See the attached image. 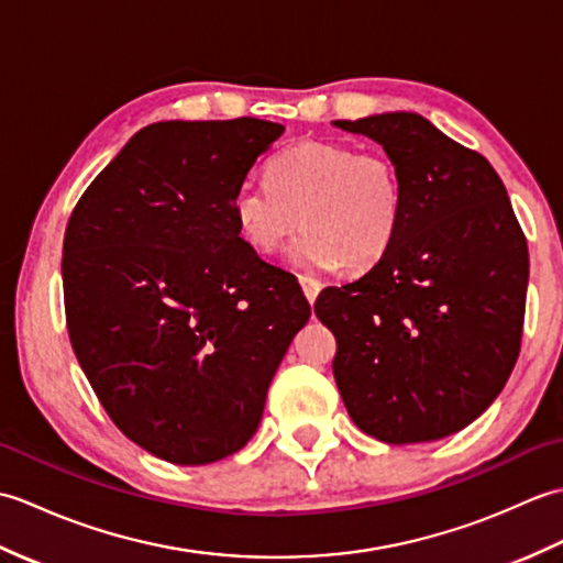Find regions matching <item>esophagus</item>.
<instances>
[{
	"instance_id": "esophagus-1",
	"label": "esophagus",
	"mask_w": 563,
	"mask_h": 563,
	"mask_svg": "<svg viewBox=\"0 0 563 563\" xmlns=\"http://www.w3.org/2000/svg\"><path fill=\"white\" fill-rule=\"evenodd\" d=\"M300 285H302V292H305L307 300L314 305L317 295H319V290H321V283L314 280V278H309V275H300Z\"/></svg>"
}]
</instances>
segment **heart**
<instances>
[{
    "label": "heart",
    "mask_w": 563,
    "mask_h": 563,
    "mask_svg": "<svg viewBox=\"0 0 563 563\" xmlns=\"http://www.w3.org/2000/svg\"><path fill=\"white\" fill-rule=\"evenodd\" d=\"M268 176L244 178L232 194L236 230L258 254H275L302 222L290 266L355 273L375 266L399 232L404 178L385 152L302 142L275 154Z\"/></svg>",
    "instance_id": "1"
}]
</instances>
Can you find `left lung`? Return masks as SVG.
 I'll use <instances>...</instances> for the list:
<instances>
[{
	"instance_id": "8db88e82",
	"label": "left lung",
	"mask_w": 563,
	"mask_h": 563,
	"mask_svg": "<svg viewBox=\"0 0 563 563\" xmlns=\"http://www.w3.org/2000/svg\"><path fill=\"white\" fill-rule=\"evenodd\" d=\"M333 125L375 140L404 178L387 254L314 302L339 343L341 399L363 433L389 445L448 438L494 404L518 361L528 242L494 166L428 118Z\"/></svg>"
}]
</instances>
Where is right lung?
Returning a JSON list of instances; mask_svg holds the SVG:
<instances>
[{
    "label": "right lung",
    "instance_id": "right-lung-1",
    "mask_svg": "<svg viewBox=\"0 0 563 563\" xmlns=\"http://www.w3.org/2000/svg\"><path fill=\"white\" fill-rule=\"evenodd\" d=\"M285 133L258 118L142 128L84 190L63 246L71 349L111 421L198 466L254 438L312 309L239 236L232 194Z\"/></svg>",
    "mask_w": 563,
    "mask_h": 563
}]
</instances>
